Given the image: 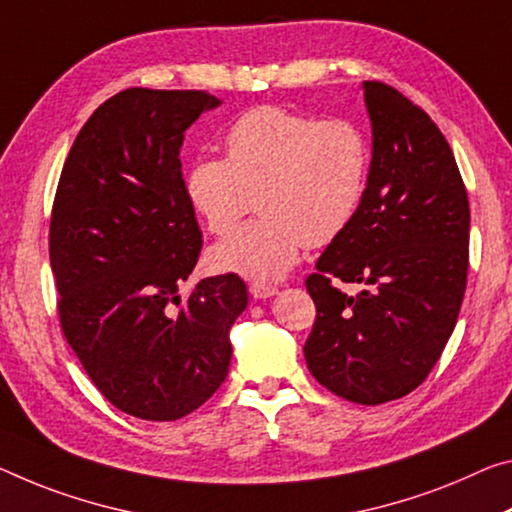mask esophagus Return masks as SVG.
Instances as JSON below:
<instances>
[{
	"label": "esophagus",
	"mask_w": 512,
	"mask_h": 512,
	"mask_svg": "<svg viewBox=\"0 0 512 512\" xmlns=\"http://www.w3.org/2000/svg\"><path fill=\"white\" fill-rule=\"evenodd\" d=\"M275 294H278V287L273 285H264V282H253V285H250V296L255 300H266Z\"/></svg>",
	"instance_id": "1"
}]
</instances>
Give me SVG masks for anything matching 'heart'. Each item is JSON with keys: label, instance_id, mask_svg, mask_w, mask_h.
Listing matches in <instances>:
<instances>
[{"label": "heart", "instance_id": "1", "mask_svg": "<svg viewBox=\"0 0 512 512\" xmlns=\"http://www.w3.org/2000/svg\"><path fill=\"white\" fill-rule=\"evenodd\" d=\"M223 145L225 159L200 157L186 170V202L218 237L253 209V198L262 216L209 248L212 271L280 280L305 243L326 246L358 214L371 148L353 120L257 107L227 127Z\"/></svg>", "mask_w": 512, "mask_h": 512}]
</instances>
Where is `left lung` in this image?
<instances>
[{"label":"left lung","mask_w":512,"mask_h":512,"mask_svg":"<svg viewBox=\"0 0 512 512\" xmlns=\"http://www.w3.org/2000/svg\"><path fill=\"white\" fill-rule=\"evenodd\" d=\"M371 168L353 223L305 287L316 319L305 342L312 376L346 401L410 394L440 360L467 287L469 202L449 143L424 109L364 81ZM363 285L344 295L334 280Z\"/></svg>","instance_id":"left-lung-1"}]
</instances>
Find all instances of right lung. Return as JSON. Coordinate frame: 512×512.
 I'll return each mask as SVG.
<instances>
[{"label": "right lung", "mask_w": 512, "mask_h": 512, "mask_svg": "<svg viewBox=\"0 0 512 512\" xmlns=\"http://www.w3.org/2000/svg\"><path fill=\"white\" fill-rule=\"evenodd\" d=\"M221 100L205 91L127 88L81 127L63 164L50 262L63 335L107 401L175 421L227 376L230 328L246 310L239 275L177 294L202 248L184 198V132Z\"/></svg>", "instance_id": "obj_1"}]
</instances>
